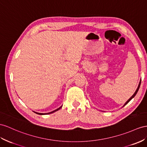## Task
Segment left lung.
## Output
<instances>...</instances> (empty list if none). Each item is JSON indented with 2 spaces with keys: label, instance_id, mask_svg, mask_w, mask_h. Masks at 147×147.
<instances>
[{
  "label": "left lung",
  "instance_id": "obj_1",
  "mask_svg": "<svg viewBox=\"0 0 147 147\" xmlns=\"http://www.w3.org/2000/svg\"><path fill=\"white\" fill-rule=\"evenodd\" d=\"M140 84H141V81H140V83H139V84H138V88L137 89V90H136V91H135V93L134 94V95L132 96H131V97H130V98L129 99V100H128L127 101V102H126V103L125 104H124V106H125V105L128 103V102H129V101L131 99H132V98H134V97L135 96V95H136L137 94V92H138V89H139V88H140Z\"/></svg>",
  "mask_w": 147,
  "mask_h": 147
}]
</instances>
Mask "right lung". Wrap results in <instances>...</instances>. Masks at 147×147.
Wrapping results in <instances>:
<instances>
[{"label": "right lung", "instance_id": "1", "mask_svg": "<svg viewBox=\"0 0 147 147\" xmlns=\"http://www.w3.org/2000/svg\"><path fill=\"white\" fill-rule=\"evenodd\" d=\"M61 107L62 106H61L60 107H59L58 109H56V110H55V111H52V112H49V113H47V114H42V113H37V112H34L35 113H36V114H39V115H43V114H51V113H53V112H56V111H58L59 109H60V108H61Z\"/></svg>", "mask_w": 147, "mask_h": 147}]
</instances>
